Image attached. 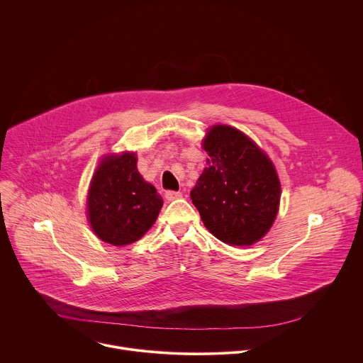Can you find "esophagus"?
<instances>
[{
    "instance_id": "obj_1",
    "label": "esophagus",
    "mask_w": 363,
    "mask_h": 363,
    "mask_svg": "<svg viewBox=\"0 0 363 363\" xmlns=\"http://www.w3.org/2000/svg\"><path fill=\"white\" fill-rule=\"evenodd\" d=\"M182 196V194L181 192H177V191H167L165 192V198L168 199V201H175V199H178V198H181Z\"/></svg>"
}]
</instances>
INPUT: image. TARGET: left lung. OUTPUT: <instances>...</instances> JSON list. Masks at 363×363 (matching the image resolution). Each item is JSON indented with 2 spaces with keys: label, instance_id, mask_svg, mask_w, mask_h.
<instances>
[{
  "label": "left lung",
  "instance_id": "8db88e82",
  "mask_svg": "<svg viewBox=\"0 0 363 363\" xmlns=\"http://www.w3.org/2000/svg\"><path fill=\"white\" fill-rule=\"evenodd\" d=\"M203 149L210 158L191 191L203 225L225 244H254L279 211L280 181L272 161L231 126H214Z\"/></svg>",
  "mask_w": 363,
  "mask_h": 363
}]
</instances>
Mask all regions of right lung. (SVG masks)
<instances>
[{"instance_id": "add662e5", "label": "right lung", "mask_w": 363, "mask_h": 363, "mask_svg": "<svg viewBox=\"0 0 363 363\" xmlns=\"http://www.w3.org/2000/svg\"><path fill=\"white\" fill-rule=\"evenodd\" d=\"M162 196L143 181L135 153L112 155L99 165L89 189V221L96 235L113 245L138 241L157 220Z\"/></svg>"}]
</instances>
